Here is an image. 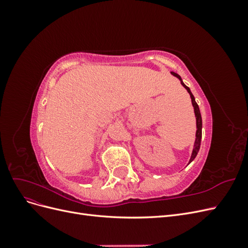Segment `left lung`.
<instances>
[{"label":"left lung","instance_id":"8db88e82","mask_svg":"<svg viewBox=\"0 0 248 248\" xmlns=\"http://www.w3.org/2000/svg\"><path fill=\"white\" fill-rule=\"evenodd\" d=\"M172 76L177 77L180 80H181V84L183 85V87L187 90V92L189 93L190 97H191V102H192V106H193V108H194V114H196V117H197V134H196V142H194V148H193V151H192V154H191V157H190V160L189 162H191L194 158H196V156L199 152L200 150V146H201V140H202V117H201V112H200V108H199V106L198 103L196 102V99H194V96L192 95V93L190 92V89L187 87L186 85H184V82L182 81V78H180V76H178L177 73L175 72H171Z\"/></svg>","mask_w":248,"mask_h":248}]
</instances>
